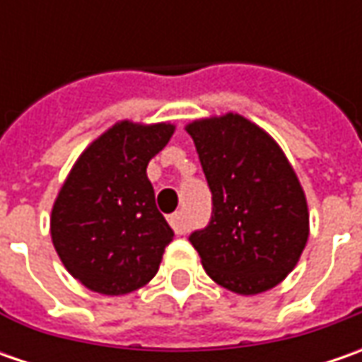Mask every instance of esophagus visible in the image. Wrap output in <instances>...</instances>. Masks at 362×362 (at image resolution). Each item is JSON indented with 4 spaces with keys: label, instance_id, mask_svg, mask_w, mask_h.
I'll return each mask as SVG.
<instances>
[{
    "label": "esophagus",
    "instance_id": "obj_1",
    "mask_svg": "<svg viewBox=\"0 0 362 362\" xmlns=\"http://www.w3.org/2000/svg\"><path fill=\"white\" fill-rule=\"evenodd\" d=\"M169 223H171V228L175 230V233H185L187 230V223H185V217L181 211H177L173 216H169Z\"/></svg>",
    "mask_w": 362,
    "mask_h": 362
}]
</instances>
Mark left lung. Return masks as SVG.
Here are the masks:
<instances>
[{
	"label": "left lung",
	"instance_id": "obj_1",
	"mask_svg": "<svg viewBox=\"0 0 362 362\" xmlns=\"http://www.w3.org/2000/svg\"><path fill=\"white\" fill-rule=\"evenodd\" d=\"M214 195L205 230L189 242L207 276L242 296L278 286L308 242V203L284 151L264 129L228 112L189 122Z\"/></svg>",
	"mask_w": 362,
	"mask_h": 362
}]
</instances>
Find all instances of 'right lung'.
<instances>
[{
  "mask_svg": "<svg viewBox=\"0 0 362 362\" xmlns=\"http://www.w3.org/2000/svg\"><path fill=\"white\" fill-rule=\"evenodd\" d=\"M175 124L120 120L82 151L52 207L64 268L92 292L122 296L148 284L173 230L160 216L146 165Z\"/></svg>",
  "mask_w": 362,
  "mask_h": 362,
  "instance_id": "add662e5",
  "label": "right lung"
}]
</instances>
